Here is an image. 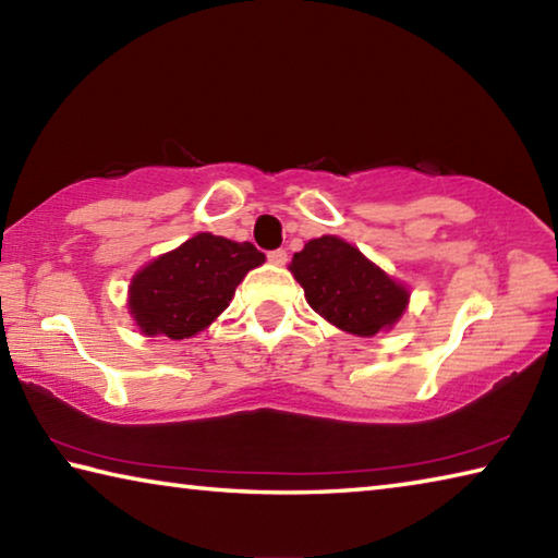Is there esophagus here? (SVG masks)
<instances>
[{
  "mask_svg": "<svg viewBox=\"0 0 558 558\" xmlns=\"http://www.w3.org/2000/svg\"><path fill=\"white\" fill-rule=\"evenodd\" d=\"M268 260L272 263V266H286V263H288V251L286 248L268 251Z\"/></svg>",
  "mask_w": 558,
  "mask_h": 558,
  "instance_id": "obj_1",
  "label": "esophagus"
}]
</instances>
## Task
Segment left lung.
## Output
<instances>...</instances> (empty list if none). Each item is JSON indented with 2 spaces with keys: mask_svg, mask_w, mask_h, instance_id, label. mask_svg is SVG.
<instances>
[{
  "mask_svg": "<svg viewBox=\"0 0 558 558\" xmlns=\"http://www.w3.org/2000/svg\"><path fill=\"white\" fill-rule=\"evenodd\" d=\"M290 270L317 315L359 337L391 327L409 302L405 288L337 235L305 243Z\"/></svg>",
  "mask_w": 558,
  "mask_h": 558,
  "instance_id": "8db88e82",
  "label": "left lung"
}]
</instances>
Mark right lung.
<instances>
[{"label":"right lung","mask_w":558,"mask_h":558,"mask_svg":"<svg viewBox=\"0 0 558 558\" xmlns=\"http://www.w3.org/2000/svg\"><path fill=\"white\" fill-rule=\"evenodd\" d=\"M266 256L253 243L196 233L132 278L130 313L145 335L186 339L219 317Z\"/></svg>","instance_id":"1"}]
</instances>
